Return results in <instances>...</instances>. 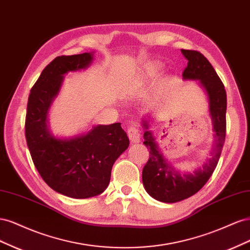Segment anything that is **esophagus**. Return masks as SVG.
<instances>
[{
    "instance_id": "obj_1",
    "label": "esophagus",
    "mask_w": 250,
    "mask_h": 250,
    "mask_svg": "<svg viewBox=\"0 0 250 250\" xmlns=\"http://www.w3.org/2000/svg\"><path fill=\"white\" fill-rule=\"evenodd\" d=\"M127 135L129 140L132 143H138L141 140V134H140V129L138 128L137 125H131L129 128L127 129Z\"/></svg>"
}]
</instances>
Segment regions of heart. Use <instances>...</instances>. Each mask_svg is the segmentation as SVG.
Instances as JSON below:
<instances>
[{"instance_id": "b5f03b06", "label": "heart", "mask_w": 250, "mask_h": 250, "mask_svg": "<svg viewBox=\"0 0 250 250\" xmlns=\"http://www.w3.org/2000/svg\"><path fill=\"white\" fill-rule=\"evenodd\" d=\"M158 69V65L156 64H149L145 67V73L147 74H151V73H154L155 71H157Z\"/></svg>"}]
</instances>
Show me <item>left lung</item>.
<instances>
[{
	"label": "left lung",
	"mask_w": 250,
	"mask_h": 250,
	"mask_svg": "<svg viewBox=\"0 0 250 250\" xmlns=\"http://www.w3.org/2000/svg\"><path fill=\"white\" fill-rule=\"evenodd\" d=\"M188 59V65L183 73L185 79L200 80L207 90L209 100V111L213 120L216 145L211 157L203 167L194 173H181L169 165L157 148L152 133H144V144L149 148V160L143 169V184L148 194L154 199L173 203L191 197L207 184L215 171L226 134V92L221 79L213 65L200 52L181 50ZM147 128L148 125L144 124Z\"/></svg>",
	"instance_id": "left-lung-1"
}]
</instances>
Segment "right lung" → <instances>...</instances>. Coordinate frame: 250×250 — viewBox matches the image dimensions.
I'll list each match as a JSON object with an SVG mask.
<instances>
[{
	"label": "right lung",
	"mask_w": 250,
	"mask_h": 250,
	"mask_svg": "<svg viewBox=\"0 0 250 250\" xmlns=\"http://www.w3.org/2000/svg\"><path fill=\"white\" fill-rule=\"evenodd\" d=\"M92 60L90 53L52 60L31 88L25 121L27 145L40 175L54 191L76 199L104 192L113 163L129 145L120 123L98 125L87 134L70 140L56 139L48 131V109L62 75L84 69Z\"/></svg>",
	"instance_id": "add662e5"
}]
</instances>
